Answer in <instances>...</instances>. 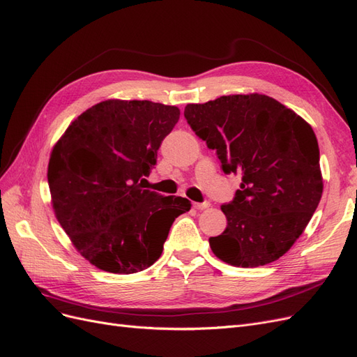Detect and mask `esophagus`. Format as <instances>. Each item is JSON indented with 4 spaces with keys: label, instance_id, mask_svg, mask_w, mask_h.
Wrapping results in <instances>:
<instances>
[{
    "label": "esophagus",
    "instance_id": "esophagus-1",
    "mask_svg": "<svg viewBox=\"0 0 357 357\" xmlns=\"http://www.w3.org/2000/svg\"><path fill=\"white\" fill-rule=\"evenodd\" d=\"M192 206H195L199 211H203V209H208L211 206V203L208 200H205V202H196V203H192Z\"/></svg>",
    "mask_w": 357,
    "mask_h": 357
}]
</instances>
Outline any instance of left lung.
Instances as JSON below:
<instances>
[{"label":"left lung","mask_w":357,"mask_h":357,"mask_svg":"<svg viewBox=\"0 0 357 357\" xmlns=\"http://www.w3.org/2000/svg\"><path fill=\"white\" fill-rule=\"evenodd\" d=\"M184 116L217 151L222 172L242 176L235 199L221 206L227 227L209 238L212 252L241 268L278 260L302 235L321 199L320 151L311 126L263 94L187 105Z\"/></svg>","instance_id":"8db88e82"}]
</instances>
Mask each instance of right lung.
Wrapping results in <instances>:
<instances>
[{
  "mask_svg": "<svg viewBox=\"0 0 357 357\" xmlns=\"http://www.w3.org/2000/svg\"><path fill=\"white\" fill-rule=\"evenodd\" d=\"M176 106L106 100L79 115L50 154L47 182L61 227L96 268L136 273L154 264L184 197L144 188Z\"/></svg>",
  "mask_w": 357,
  "mask_h": 357,
  "instance_id": "right-lung-1",
  "label": "right lung"
}]
</instances>
